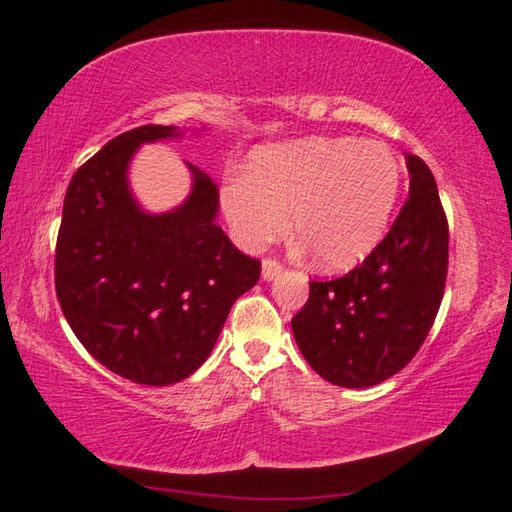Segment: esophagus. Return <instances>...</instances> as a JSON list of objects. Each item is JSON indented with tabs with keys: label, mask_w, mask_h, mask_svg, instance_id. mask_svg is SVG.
<instances>
[{
	"label": "esophagus",
	"mask_w": 512,
	"mask_h": 512,
	"mask_svg": "<svg viewBox=\"0 0 512 512\" xmlns=\"http://www.w3.org/2000/svg\"><path fill=\"white\" fill-rule=\"evenodd\" d=\"M280 273H282L280 262H275V259H264L262 262V280L264 282H273Z\"/></svg>",
	"instance_id": "1"
}]
</instances>
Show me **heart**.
I'll list each match as a JSON object with an SVG mask.
<instances>
[{
  "label": "heart",
  "mask_w": 512,
  "mask_h": 512,
  "mask_svg": "<svg viewBox=\"0 0 512 512\" xmlns=\"http://www.w3.org/2000/svg\"><path fill=\"white\" fill-rule=\"evenodd\" d=\"M401 194V165L378 141L311 136L259 147L246 174L221 190V210L241 248L259 253L288 232L315 266L345 271L385 237Z\"/></svg>",
  "instance_id": "heart-1"
}]
</instances>
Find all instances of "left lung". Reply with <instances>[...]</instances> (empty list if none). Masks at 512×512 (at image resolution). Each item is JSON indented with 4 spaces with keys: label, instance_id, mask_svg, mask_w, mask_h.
<instances>
[{
    "label": "left lung",
    "instance_id": "8db88e82",
    "mask_svg": "<svg viewBox=\"0 0 512 512\" xmlns=\"http://www.w3.org/2000/svg\"><path fill=\"white\" fill-rule=\"evenodd\" d=\"M410 199L387 237L345 277L311 282L291 320L306 362L331 385L362 389L410 362L430 333L448 273V221L436 181L405 154Z\"/></svg>",
    "mask_w": 512,
    "mask_h": 512
}]
</instances>
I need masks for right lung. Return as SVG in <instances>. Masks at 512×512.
I'll return each instance as SVG.
<instances>
[{"label": "right lung", "mask_w": 512, "mask_h": 512, "mask_svg": "<svg viewBox=\"0 0 512 512\" xmlns=\"http://www.w3.org/2000/svg\"><path fill=\"white\" fill-rule=\"evenodd\" d=\"M188 129L143 125L109 141L73 174L55 248V293L91 356L138 385L165 387L197 371L237 297L262 264L241 255L221 226L219 190L190 170V194L147 212L129 185L141 145ZM206 132V127L194 134Z\"/></svg>", "instance_id": "add662e5"}]
</instances>
